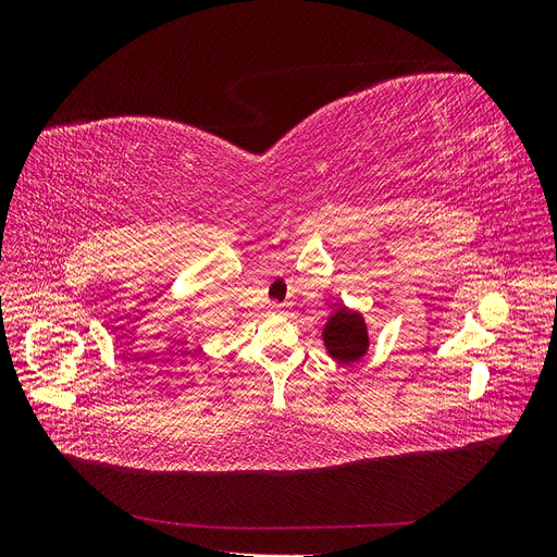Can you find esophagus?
Listing matches in <instances>:
<instances>
[{"label":"esophagus","mask_w":557,"mask_h":557,"mask_svg":"<svg viewBox=\"0 0 557 557\" xmlns=\"http://www.w3.org/2000/svg\"><path fill=\"white\" fill-rule=\"evenodd\" d=\"M269 309H272V311H281L283 305H281V301H272V307H269Z\"/></svg>","instance_id":"34e87169"}]
</instances>
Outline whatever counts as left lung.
<instances>
[{
	"mask_svg": "<svg viewBox=\"0 0 557 557\" xmlns=\"http://www.w3.org/2000/svg\"><path fill=\"white\" fill-rule=\"evenodd\" d=\"M323 342L330 358L336 362L348 364L360 360L369 348L367 323L362 313L350 311L348 307L336 309L323 327Z\"/></svg>",
	"mask_w": 557,
	"mask_h": 557,
	"instance_id": "1",
	"label": "left lung"
}]
</instances>
